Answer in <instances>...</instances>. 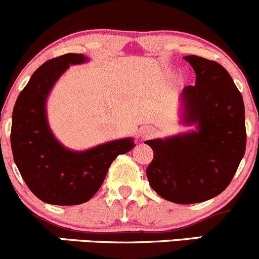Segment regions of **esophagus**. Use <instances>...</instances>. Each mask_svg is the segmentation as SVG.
<instances>
[{
  "instance_id": "1",
  "label": "esophagus",
  "mask_w": 259,
  "mask_h": 259,
  "mask_svg": "<svg viewBox=\"0 0 259 259\" xmlns=\"http://www.w3.org/2000/svg\"><path fill=\"white\" fill-rule=\"evenodd\" d=\"M156 134V130L154 127H146L142 132L143 139H149V138H153Z\"/></svg>"
}]
</instances>
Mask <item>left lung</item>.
Listing matches in <instances>:
<instances>
[{"label":"left lung","instance_id":"obj_1","mask_svg":"<svg viewBox=\"0 0 259 259\" xmlns=\"http://www.w3.org/2000/svg\"><path fill=\"white\" fill-rule=\"evenodd\" d=\"M195 85L185 86L184 119L197 132L169 139L146 140L154 158L146 168L150 187L177 204L205 202L221 194L233 179L245 153L242 94L221 64L185 56Z\"/></svg>","mask_w":259,"mask_h":259}]
</instances>
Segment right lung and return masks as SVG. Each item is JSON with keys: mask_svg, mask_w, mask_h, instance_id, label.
<instances>
[{"mask_svg": "<svg viewBox=\"0 0 259 259\" xmlns=\"http://www.w3.org/2000/svg\"><path fill=\"white\" fill-rule=\"evenodd\" d=\"M81 54H66L41 65L18 95L12 113L11 148L21 177L42 202L76 205L100 189L111 163L132 150L133 139H120L85 151L64 148L46 119L48 95L69 65L82 64Z\"/></svg>", "mask_w": 259, "mask_h": 259, "instance_id": "right-lung-1", "label": "right lung"}]
</instances>
